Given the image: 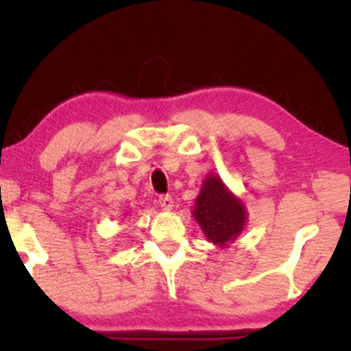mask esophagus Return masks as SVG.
Listing matches in <instances>:
<instances>
[{
    "instance_id": "1",
    "label": "esophagus",
    "mask_w": 351,
    "mask_h": 351,
    "mask_svg": "<svg viewBox=\"0 0 351 351\" xmlns=\"http://www.w3.org/2000/svg\"><path fill=\"white\" fill-rule=\"evenodd\" d=\"M158 204L168 211V209H173V198L170 195H162L158 198Z\"/></svg>"
}]
</instances>
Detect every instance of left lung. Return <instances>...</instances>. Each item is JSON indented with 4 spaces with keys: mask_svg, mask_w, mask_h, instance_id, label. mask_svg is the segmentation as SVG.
Wrapping results in <instances>:
<instances>
[{
    "mask_svg": "<svg viewBox=\"0 0 351 351\" xmlns=\"http://www.w3.org/2000/svg\"><path fill=\"white\" fill-rule=\"evenodd\" d=\"M193 217L209 243L229 247L244 231L247 209L216 173H208L193 206Z\"/></svg>",
    "mask_w": 351,
    "mask_h": 351,
    "instance_id": "obj_1",
    "label": "left lung"
}]
</instances>
